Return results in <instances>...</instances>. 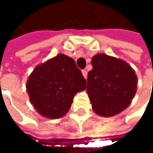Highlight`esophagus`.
<instances>
[{
  "label": "esophagus",
  "mask_w": 153,
  "mask_h": 153,
  "mask_svg": "<svg viewBox=\"0 0 153 153\" xmlns=\"http://www.w3.org/2000/svg\"><path fill=\"white\" fill-rule=\"evenodd\" d=\"M82 74H83V76L85 79H87V77H88V72H87V70H83L82 71Z\"/></svg>",
  "instance_id": "1"
}]
</instances>
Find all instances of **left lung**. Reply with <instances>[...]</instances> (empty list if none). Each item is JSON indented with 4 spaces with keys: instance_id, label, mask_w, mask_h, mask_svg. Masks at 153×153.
Returning a JSON list of instances; mask_svg holds the SVG:
<instances>
[{
    "instance_id": "left-lung-1",
    "label": "left lung",
    "mask_w": 153,
    "mask_h": 153,
    "mask_svg": "<svg viewBox=\"0 0 153 153\" xmlns=\"http://www.w3.org/2000/svg\"><path fill=\"white\" fill-rule=\"evenodd\" d=\"M87 93L92 109L101 117H112L131 104L137 89L135 70L124 60L104 53L91 59Z\"/></svg>"
}]
</instances>
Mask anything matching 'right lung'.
<instances>
[{"label":"right lung","instance_id":"1","mask_svg":"<svg viewBox=\"0 0 153 153\" xmlns=\"http://www.w3.org/2000/svg\"><path fill=\"white\" fill-rule=\"evenodd\" d=\"M86 86L75 61L58 54L33 69L26 81V91L39 114L59 119L68 112L74 96L85 90Z\"/></svg>","mask_w":153,"mask_h":153}]
</instances>
